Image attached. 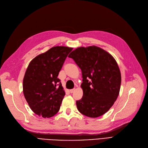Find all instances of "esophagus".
Segmentation results:
<instances>
[{"label":"esophagus","mask_w":148,"mask_h":148,"mask_svg":"<svg viewBox=\"0 0 148 148\" xmlns=\"http://www.w3.org/2000/svg\"><path fill=\"white\" fill-rule=\"evenodd\" d=\"M75 90V88H73V89H70V93H73V92H74V91Z\"/></svg>","instance_id":"1"}]
</instances>
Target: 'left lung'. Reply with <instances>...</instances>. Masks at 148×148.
Wrapping results in <instances>:
<instances>
[{"label": "left lung", "mask_w": 148, "mask_h": 148, "mask_svg": "<svg viewBox=\"0 0 148 148\" xmlns=\"http://www.w3.org/2000/svg\"><path fill=\"white\" fill-rule=\"evenodd\" d=\"M69 57L82 72L83 95L76 102L78 111L91 118L104 114L119 95L121 73L117 62L109 53L95 46L78 47Z\"/></svg>", "instance_id": "1"}]
</instances>
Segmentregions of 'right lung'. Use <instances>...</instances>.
Wrapping results in <instances>:
<instances>
[{
  "label": "right lung",
  "instance_id": "1",
  "mask_svg": "<svg viewBox=\"0 0 148 148\" xmlns=\"http://www.w3.org/2000/svg\"><path fill=\"white\" fill-rule=\"evenodd\" d=\"M73 48L56 46L30 62L23 82L25 99L34 113L49 118L59 112L65 92L57 78Z\"/></svg>",
  "mask_w": 148,
  "mask_h": 148
}]
</instances>
